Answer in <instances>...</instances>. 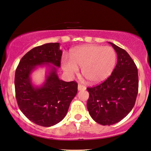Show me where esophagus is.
<instances>
[{
  "instance_id": "1",
  "label": "esophagus",
  "mask_w": 151,
  "mask_h": 151,
  "mask_svg": "<svg viewBox=\"0 0 151 151\" xmlns=\"http://www.w3.org/2000/svg\"><path fill=\"white\" fill-rule=\"evenodd\" d=\"M78 91H82V90H85L86 89V87L83 85H82V84H79L78 86Z\"/></svg>"
}]
</instances>
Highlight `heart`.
<instances>
[{"mask_svg":"<svg viewBox=\"0 0 151 151\" xmlns=\"http://www.w3.org/2000/svg\"><path fill=\"white\" fill-rule=\"evenodd\" d=\"M116 53L112 47L84 45L72 49L70 60L63 58V69L73 76L82 68V75L88 83L96 84L106 80L114 69Z\"/></svg>","mask_w":151,"mask_h":151,"instance_id":"obj_1","label":"heart"}]
</instances>
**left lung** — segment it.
Segmentation results:
<instances>
[{"label": "left lung", "mask_w": 151, "mask_h": 151, "mask_svg": "<svg viewBox=\"0 0 151 151\" xmlns=\"http://www.w3.org/2000/svg\"><path fill=\"white\" fill-rule=\"evenodd\" d=\"M116 51L117 63L110 77L102 84L87 88V109L94 121L112 125L124 118L135 105L138 93V71L124 49L109 42Z\"/></svg>", "instance_id": "8db88e82"}]
</instances>
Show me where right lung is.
I'll return each mask as SVG.
<instances>
[{
    "label": "right lung",
    "mask_w": 151,
    "mask_h": 151,
    "mask_svg": "<svg viewBox=\"0 0 151 151\" xmlns=\"http://www.w3.org/2000/svg\"><path fill=\"white\" fill-rule=\"evenodd\" d=\"M62 54L58 42L34 47L22 58L16 70L18 106L30 121L42 127H52L63 120L78 92L76 82L63 81L58 75ZM43 66L47 68L45 80L42 86H36L30 75Z\"/></svg>",
    "instance_id": "1"
}]
</instances>
